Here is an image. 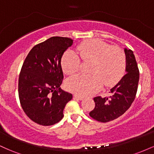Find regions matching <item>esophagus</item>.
<instances>
[{
	"label": "esophagus",
	"mask_w": 154,
	"mask_h": 154,
	"mask_svg": "<svg viewBox=\"0 0 154 154\" xmlns=\"http://www.w3.org/2000/svg\"><path fill=\"white\" fill-rule=\"evenodd\" d=\"M74 97H75V98H77V99H78L79 100H82L84 99V97L81 96V95H77V94L74 95Z\"/></svg>",
	"instance_id": "esophagus-1"
}]
</instances>
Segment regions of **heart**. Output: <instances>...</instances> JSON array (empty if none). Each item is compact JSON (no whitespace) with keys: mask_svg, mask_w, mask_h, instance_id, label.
Listing matches in <instances>:
<instances>
[{"mask_svg":"<svg viewBox=\"0 0 154 154\" xmlns=\"http://www.w3.org/2000/svg\"><path fill=\"white\" fill-rule=\"evenodd\" d=\"M80 57L84 61H92L88 75L78 74L66 81V88L80 95H90L96 93L103 85L113 86L123 77L126 69V57L118 47L98 39L83 41L77 46ZM80 59L76 52L68 50L61 60L63 70L67 75L78 71Z\"/></svg>","mask_w":154,"mask_h":154,"instance_id":"1","label":"heart"}]
</instances>
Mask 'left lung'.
<instances>
[{"instance_id": "1", "label": "left lung", "mask_w": 154, "mask_h": 154, "mask_svg": "<svg viewBox=\"0 0 154 154\" xmlns=\"http://www.w3.org/2000/svg\"><path fill=\"white\" fill-rule=\"evenodd\" d=\"M124 51L126 56V74L110 90L111 96L93 98L95 106L89 114L100 122H108L119 117L135 100L139 82V70L132 51L125 48Z\"/></svg>"}]
</instances>
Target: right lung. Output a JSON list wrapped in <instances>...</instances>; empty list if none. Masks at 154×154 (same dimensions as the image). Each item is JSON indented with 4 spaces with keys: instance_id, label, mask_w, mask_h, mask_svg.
I'll return each instance as SVG.
<instances>
[{
    "instance_id": "right-lung-1",
    "label": "right lung",
    "mask_w": 154,
    "mask_h": 154,
    "mask_svg": "<svg viewBox=\"0 0 154 154\" xmlns=\"http://www.w3.org/2000/svg\"><path fill=\"white\" fill-rule=\"evenodd\" d=\"M73 40L52 37L32 48L19 78V97L26 116L35 123L50 126L62 119L72 95L61 89V58Z\"/></svg>"
}]
</instances>
